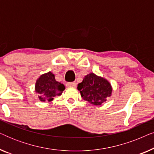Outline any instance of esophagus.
I'll return each instance as SVG.
<instances>
[{
    "label": "esophagus",
    "mask_w": 154,
    "mask_h": 154,
    "mask_svg": "<svg viewBox=\"0 0 154 154\" xmlns=\"http://www.w3.org/2000/svg\"><path fill=\"white\" fill-rule=\"evenodd\" d=\"M66 86L67 87H75V86H76V83H74V82H72V83H67Z\"/></svg>",
    "instance_id": "1"
}]
</instances>
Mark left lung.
Masks as SVG:
<instances>
[{
  "instance_id": "8db88e82",
  "label": "left lung",
  "mask_w": 154,
  "mask_h": 154,
  "mask_svg": "<svg viewBox=\"0 0 154 154\" xmlns=\"http://www.w3.org/2000/svg\"><path fill=\"white\" fill-rule=\"evenodd\" d=\"M77 88L84 100L96 106L106 102L112 92L110 83L93 73L86 75Z\"/></svg>"
}]
</instances>
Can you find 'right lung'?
<instances>
[{
    "mask_svg": "<svg viewBox=\"0 0 154 154\" xmlns=\"http://www.w3.org/2000/svg\"><path fill=\"white\" fill-rule=\"evenodd\" d=\"M64 89V85L57 81L54 75L50 71L41 75L35 85V91L38 94L41 102H51L54 97L61 95Z\"/></svg>",
    "mask_w": 154,
    "mask_h": 154,
    "instance_id": "add662e5",
    "label": "right lung"
}]
</instances>
